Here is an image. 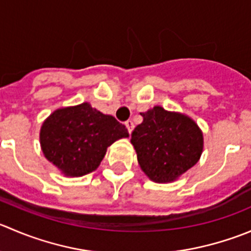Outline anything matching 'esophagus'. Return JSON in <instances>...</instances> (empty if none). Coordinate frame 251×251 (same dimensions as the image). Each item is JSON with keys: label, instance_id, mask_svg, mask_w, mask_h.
<instances>
[{"label": "esophagus", "instance_id": "1", "mask_svg": "<svg viewBox=\"0 0 251 251\" xmlns=\"http://www.w3.org/2000/svg\"><path fill=\"white\" fill-rule=\"evenodd\" d=\"M125 126H126V128H127V131H128V133H131L132 132V130H133V123L131 120H127L125 123Z\"/></svg>", "mask_w": 251, "mask_h": 251}]
</instances>
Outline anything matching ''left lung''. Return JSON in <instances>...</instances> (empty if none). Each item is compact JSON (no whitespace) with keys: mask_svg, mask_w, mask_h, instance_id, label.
Returning <instances> with one entry per match:
<instances>
[{"mask_svg":"<svg viewBox=\"0 0 251 251\" xmlns=\"http://www.w3.org/2000/svg\"><path fill=\"white\" fill-rule=\"evenodd\" d=\"M141 116L143 121L133 130L131 143L141 169L152 181H175L200 160L203 133L190 116L159 105Z\"/></svg>","mask_w":251,"mask_h":251,"instance_id":"1","label":"left lung"}]
</instances>
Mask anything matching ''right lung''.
<instances>
[{
    "mask_svg": "<svg viewBox=\"0 0 251 251\" xmlns=\"http://www.w3.org/2000/svg\"><path fill=\"white\" fill-rule=\"evenodd\" d=\"M123 124L89 103L60 108L40 127L44 155L65 176H83L100 165L109 146L127 138Z\"/></svg>",
    "mask_w": 251,
    "mask_h": 251,
    "instance_id": "1",
    "label": "right lung"
}]
</instances>
